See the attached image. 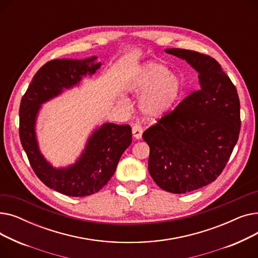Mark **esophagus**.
I'll return each instance as SVG.
<instances>
[{
  "mask_svg": "<svg viewBox=\"0 0 258 258\" xmlns=\"http://www.w3.org/2000/svg\"><path fill=\"white\" fill-rule=\"evenodd\" d=\"M132 132H133V137L135 139H137V140L141 139L142 134H143V128L140 124H135L132 128Z\"/></svg>",
  "mask_w": 258,
  "mask_h": 258,
  "instance_id": "esophagus-1",
  "label": "esophagus"
}]
</instances>
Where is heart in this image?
<instances>
[{
	"mask_svg": "<svg viewBox=\"0 0 258 258\" xmlns=\"http://www.w3.org/2000/svg\"><path fill=\"white\" fill-rule=\"evenodd\" d=\"M126 88L135 94L145 92L140 100L141 112L147 118H159L178 101L183 83L177 74L169 73L163 63L148 61L131 77Z\"/></svg>",
	"mask_w": 258,
	"mask_h": 258,
	"instance_id": "b5f03b06",
	"label": "heart"
}]
</instances>
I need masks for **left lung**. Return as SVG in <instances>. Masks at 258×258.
I'll use <instances>...</instances> for the list:
<instances>
[{"label":"left lung","mask_w":258,"mask_h":258,"mask_svg":"<svg viewBox=\"0 0 258 258\" xmlns=\"http://www.w3.org/2000/svg\"><path fill=\"white\" fill-rule=\"evenodd\" d=\"M185 59L199 74L200 88L174 110L147 128L148 171L168 192L185 194L215 181L232 154L240 130V104L235 86L209 55L166 49Z\"/></svg>","instance_id":"8db88e82"}]
</instances>
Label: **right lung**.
I'll list each match as a JSON object with an SVG mask.
<instances>
[{"instance_id":"1","label":"right lung","mask_w":258,"mask_h":258,"mask_svg":"<svg viewBox=\"0 0 258 258\" xmlns=\"http://www.w3.org/2000/svg\"><path fill=\"white\" fill-rule=\"evenodd\" d=\"M97 57L54 59L33 76L20 105V138L37 178L51 189L69 197L98 192L111 180L120 157L132 143L128 124L103 123L89 137L85 150L72 165L54 167L40 153L35 124L43 103L77 86L84 76L93 75L101 62Z\"/></svg>"}]
</instances>
